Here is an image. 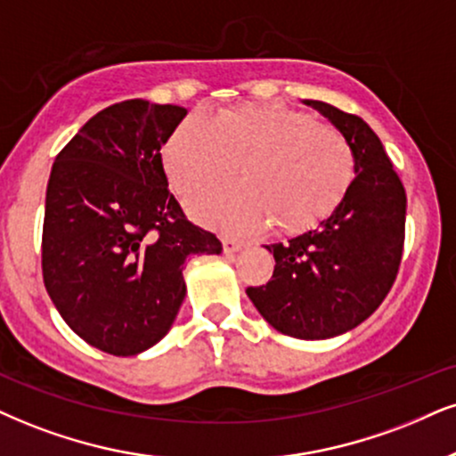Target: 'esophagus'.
Wrapping results in <instances>:
<instances>
[{
  "label": "esophagus",
  "instance_id": "1",
  "mask_svg": "<svg viewBox=\"0 0 456 456\" xmlns=\"http://www.w3.org/2000/svg\"><path fill=\"white\" fill-rule=\"evenodd\" d=\"M247 243L240 239H232V237L224 239V251H226V254H239V251H243Z\"/></svg>",
  "mask_w": 456,
  "mask_h": 456
}]
</instances>
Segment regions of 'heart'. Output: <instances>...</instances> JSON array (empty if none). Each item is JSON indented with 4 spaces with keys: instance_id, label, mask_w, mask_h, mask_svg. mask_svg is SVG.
I'll return each instance as SVG.
<instances>
[{
    "instance_id": "heart-1",
    "label": "heart",
    "mask_w": 456,
    "mask_h": 456,
    "mask_svg": "<svg viewBox=\"0 0 456 456\" xmlns=\"http://www.w3.org/2000/svg\"><path fill=\"white\" fill-rule=\"evenodd\" d=\"M160 160L182 196L222 182L239 165L243 183L188 200L196 219L230 232H256L271 222L283 232L313 226L340 205L355 177V154L340 128L274 103L188 118L165 139Z\"/></svg>"
}]
</instances>
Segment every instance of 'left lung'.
I'll return each instance as SVG.
<instances>
[{"mask_svg": "<svg viewBox=\"0 0 456 456\" xmlns=\"http://www.w3.org/2000/svg\"><path fill=\"white\" fill-rule=\"evenodd\" d=\"M345 133L355 154V179L317 228L266 245L273 279L247 296L274 330L325 340L357 328L389 294L402 262L406 190L387 151L359 116L323 101H305Z\"/></svg>", "mask_w": 456, "mask_h": 456, "instance_id": "8db88e82", "label": "left lung"}]
</instances>
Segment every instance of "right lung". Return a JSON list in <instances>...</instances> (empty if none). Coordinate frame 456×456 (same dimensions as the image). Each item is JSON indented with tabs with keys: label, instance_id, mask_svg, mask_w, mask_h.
<instances>
[{
	"label": "right lung",
	"instance_id": "add662e5",
	"mask_svg": "<svg viewBox=\"0 0 456 456\" xmlns=\"http://www.w3.org/2000/svg\"><path fill=\"white\" fill-rule=\"evenodd\" d=\"M185 108L110 105L56 156L42 232L44 285L65 323L110 355L148 351L185 297L183 262L222 254L168 192L160 148Z\"/></svg>",
	"mask_w": 456,
	"mask_h": 456
}]
</instances>
